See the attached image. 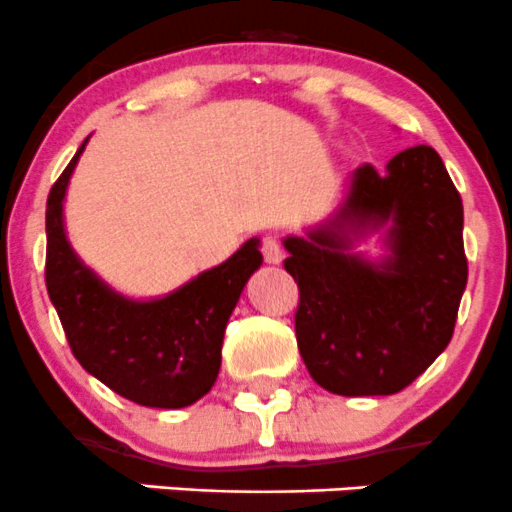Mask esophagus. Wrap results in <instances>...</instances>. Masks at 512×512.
I'll use <instances>...</instances> for the list:
<instances>
[{
  "mask_svg": "<svg viewBox=\"0 0 512 512\" xmlns=\"http://www.w3.org/2000/svg\"><path fill=\"white\" fill-rule=\"evenodd\" d=\"M262 257H265V262H270V265H280L282 257H285L280 237H275V235L262 237Z\"/></svg>",
  "mask_w": 512,
  "mask_h": 512,
  "instance_id": "esophagus-1",
  "label": "esophagus"
}]
</instances>
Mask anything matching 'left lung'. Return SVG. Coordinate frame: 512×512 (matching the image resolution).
Instances as JSON below:
<instances>
[{
    "mask_svg": "<svg viewBox=\"0 0 512 512\" xmlns=\"http://www.w3.org/2000/svg\"><path fill=\"white\" fill-rule=\"evenodd\" d=\"M384 220L394 255L379 267L349 255L339 232L285 240L299 354L339 396L399 394L418 379L451 342L468 282L461 195L431 146L396 153L384 175L356 168L337 225Z\"/></svg>",
    "mask_w": 512,
    "mask_h": 512,
    "instance_id": "obj_1",
    "label": "left lung"
}]
</instances>
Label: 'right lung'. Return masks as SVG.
<instances>
[{
  "mask_svg": "<svg viewBox=\"0 0 512 512\" xmlns=\"http://www.w3.org/2000/svg\"><path fill=\"white\" fill-rule=\"evenodd\" d=\"M86 146V141H84ZM79 148L46 200V289L79 364L123 399L183 409L203 399L220 371L227 319L262 265L257 240L156 302H128L79 262L64 235L61 200Z\"/></svg>",
  "mask_w": 512,
  "mask_h": 512,
  "instance_id": "obj_1",
  "label": "right lung"
}]
</instances>
